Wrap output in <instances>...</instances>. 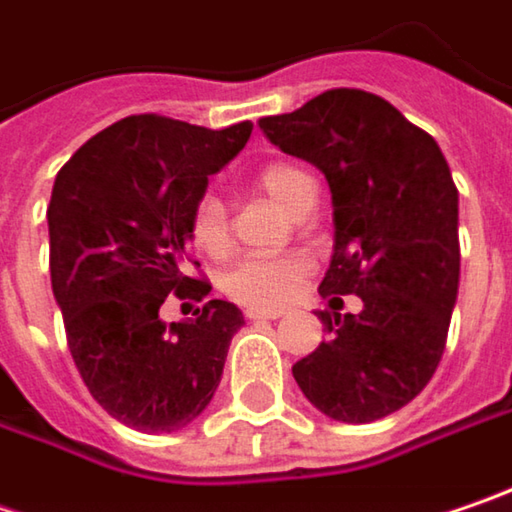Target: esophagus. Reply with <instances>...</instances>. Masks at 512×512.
<instances>
[{"mask_svg": "<svg viewBox=\"0 0 512 512\" xmlns=\"http://www.w3.org/2000/svg\"><path fill=\"white\" fill-rule=\"evenodd\" d=\"M284 316V310H255V307H252V310H246V318H249V321H257V318H269V321H275V318H281Z\"/></svg>", "mask_w": 512, "mask_h": 512, "instance_id": "1", "label": "esophagus"}]
</instances>
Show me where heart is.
Here are the masks:
<instances>
[{
	"instance_id": "1",
	"label": "heart",
	"mask_w": 512,
	"mask_h": 512,
	"mask_svg": "<svg viewBox=\"0 0 512 512\" xmlns=\"http://www.w3.org/2000/svg\"><path fill=\"white\" fill-rule=\"evenodd\" d=\"M257 185L292 217H298V211L310 199H316V179L307 170L289 162H272V165L260 167ZM191 240L199 252L211 257L228 252V240H231L228 208L220 196L205 194L196 199L194 211H191ZM307 269L310 263L301 255L252 257V260L237 263L226 275L223 286L237 304H246L255 310H272L292 298V292L298 289Z\"/></svg>"
}]
</instances>
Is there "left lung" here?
Segmentation results:
<instances>
[{
    "label": "left lung",
    "instance_id": "obj_1",
    "mask_svg": "<svg viewBox=\"0 0 512 512\" xmlns=\"http://www.w3.org/2000/svg\"><path fill=\"white\" fill-rule=\"evenodd\" d=\"M284 153L316 165L333 196V257L321 295L362 313H318L327 342L292 365L313 406L371 423L411 403L437 371L458 301V188L437 141L385 98L330 89L260 118Z\"/></svg>",
    "mask_w": 512,
    "mask_h": 512
}]
</instances>
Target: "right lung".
I'll return each mask as SVG.
<instances>
[{"instance_id":"obj_1","label":"right lung","mask_w":512,"mask_h":512,"mask_svg":"<svg viewBox=\"0 0 512 512\" xmlns=\"http://www.w3.org/2000/svg\"><path fill=\"white\" fill-rule=\"evenodd\" d=\"M249 136V121L208 130L130 115L89 138L54 179L51 292L89 394L130 429L176 432L220 385L243 313L220 298L188 321L165 324L159 310L167 295L211 292L185 275L191 211Z\"/></svg>"}]
</instances>
